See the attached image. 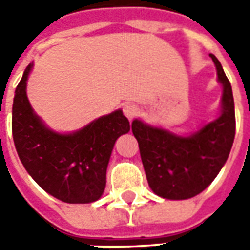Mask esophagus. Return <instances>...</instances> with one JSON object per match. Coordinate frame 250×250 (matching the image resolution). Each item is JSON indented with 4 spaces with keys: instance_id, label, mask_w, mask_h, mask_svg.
I'll return each mask as SVG.
<instances>
[{
    "instance_id": "esophagus-1",
    "label": "esophagus",
    "mask_w": 250,
    "mask_h": 250,
    "mask_svg": "<svg viewBox=\"0 0 250 250\" xmlns=\"http://www.w3.org/2000/svg\"><path fill=\"white\" fill-rule=\"evenodd\" d=\"M136 112H138V108H136L135 104L127 103L123 105V114L125 115V118H127L128 120L134 119V118H135Z\"/></svg>"
}]
</instances>
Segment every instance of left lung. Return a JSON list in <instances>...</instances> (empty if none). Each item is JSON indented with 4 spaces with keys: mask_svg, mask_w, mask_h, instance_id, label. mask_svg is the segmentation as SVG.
<instances>
[{
    "mask_svg": "<svg viewBox=\"0 0 250 250\" xmlns=\"http://www.w3.org/2000/svg\"><path fill=\"white\" fill-rule=\"evenodd\" d=\"M210 57L224 88L221 115L214 122L190 136L175 135L138 119L131 125L148 186L162 198L188 199L204 191L225 165L233 146L236 115L231 85L218 59Z\"/></svg>",
    "mask_w": 250,
    "mask_h": 250,
    "instance_id": "left-lung-1",
    "label": "left lung"
}]
</instances>
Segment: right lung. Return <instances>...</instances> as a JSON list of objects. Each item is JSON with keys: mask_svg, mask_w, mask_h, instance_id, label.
Returning <instances> with one entry per match:
<instances>
[{"mask_svg": "<svg viewBox=\"0 0 250 250\" xmlns=\"http://www.w3.org/2000/svg\"><path fill=\"white\" fill-rule=\"evenodd\" d=\"M26 66L16 88L12 132L20 161L40 188L66 204L98 201L105 188V173L116 139L130 131L122 109L93 120L72 134L49 130L33 112L26 96Z\"/></svg>", "mask_w": 250, "mask_h": 250, "instance_id": "right-lung-1", "label": "right lung"}]
</instances>
